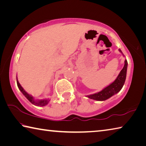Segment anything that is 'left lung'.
I'll list each match as a JSON object with an SVG mask.
<instances>
[{
    "instance_id": "left-lung-1",
    "label": "left lung",
    "mask_w": 146,
    "mask_h": 146,
    "mask_svg": "<svg viewBox=\"0 0 146 146\" xmlns=\"http://www.w3.org/2000/svg\"><path fill=\"white\" fill-rule=\"evenodd\" d=\"M119 51L122 53V51L119 49ZM124 66L122 70L120 71L119 75H118L117 78L115 79L114 82H113L111 84L108 86L107 87L99 91L97 93L92 94V95H87V97L91 98V99L98 100V101H104L108 99L111 97L115 94L119 92L122 88L123 84H124L125 78H126L127 73V61L126 59L124 62Z\"/></svg>"
}]
</instances>
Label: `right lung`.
<instances>
[{
	"instance_id": "1",
	"label": "right lung",
	"mask_w": 146,
	"mask_h": 146,
	"mask_svg": "<svg viewBox=\"0 0 146 146\" xmlns=\"http://www.w3.org/2000/svg\"><path fill=\"white\" fill-rule=\"evenodd\" d=\"M17 86H18V88L20 90V91H21L22 93L26 97L27 99H28L29 102H30L31 104H33V105L36 106H44L48 104L49 102V99H44V100H34L33 97H32L31 95H29V94L25 91V90H24L23 88L22 87L20 84L18 80H17Z\"/></svg>"
}]
</instances>
